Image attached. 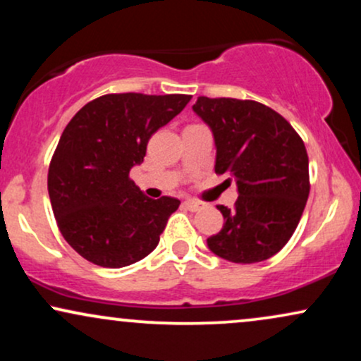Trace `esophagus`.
<instances>
[{"label":"esophagus","instance_id":"1","mask_svg":"<svg viewBox=\"0 0 361 361\" xmlns=\"http://www.w3.org/2000/svg\"><path fill=\"white\" fill-rule=\"evenodd\" d=\"M183 205H185L188 210H192V212H197V210L202 209L200 202H195V200H185Z\"/></svg>","mask_w":361,"mask_h":361}]
</instances>
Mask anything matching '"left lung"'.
Instances as JSON below:
<instances>
[{
  "label": "left lung",
  "mask_w": 361,
  "mask_h": 361,
  "mask_svg": "<svg viewBox=\"0 0 361 361\" xmlns=\"http://www.w3.org/2000/svg\"><path fill=\"white\" fill-rule=\"evenodd\" d=\"M214 134L215 173L238 185L221 233L210 251L233 263H259L276 255L292 234L309 197V157L304 140L270 106L252 100L198 97L193 105Z\"/></svg>",
  "instance_id": "left-lung-1"
}]
</instances>
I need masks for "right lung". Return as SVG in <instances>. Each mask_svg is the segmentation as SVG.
Listing matches in <instances>:
<instances>
[{
	"mask_svg": "<svg viewBox=\"0 0 361 361\" xmlns=\"http://www.w3.org/2000/svg\"><path fill=\"white\" fill-rule=\"evenodd\" d=\"M190 100V94H103L66 126L47 188L61 234L82 258L122 268L154 251L180 200H152L128 173L144 161L151 135Z\"/></svg>",
	"mask_w": 361,
	"mask_h": 361,
	"instance_id": "obj_1",
	"label": "right lung"
}]
</instances>
